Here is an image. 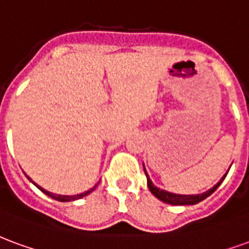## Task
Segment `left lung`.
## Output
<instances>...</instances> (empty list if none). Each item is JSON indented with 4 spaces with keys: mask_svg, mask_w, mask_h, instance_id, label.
Listing matches in <instances>:
<instances>
[{
    "mask_svg": "<svg viewBox=\"0 0 249 249\" xmlns=\"http://www.w3.org/2000/svg\"><path fill=\"white\" fill-rule=\"evenodd\" d=\"M144 167V166H143ZM144 172H146V168H144ZM228 174V172H227ZM227 174L224 177L221 178L220 182L217 183L216 186H213L211 190H208L204 194H199V195H178V194H171V192H167L164 190H160V188H158L152 184V182L150 180V178L147 175L146 172V177H147V186L150 188V191L154 196H157L159 200L164 201L167 204H174V206H190V204H196L199 201L204 200L206 197H208L211 195L212 192L216 191V188L221 184V182L224 180V178L227 177Z\"/></svg>",
    "mask_w": 249,
    "mask_h": 249,
    "instance_id": "obj_1",
    "label": "left lung"
}]
</instances>
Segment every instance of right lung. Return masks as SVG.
Masks as SVG:
<instances>
[{"instance_id":"obj_1","label":"right lung","mask_w":249,"mask_h":249,"mask_svg":"<svg viewBox=\"0 0 249 249\" xmlns=\"http://www.w3.org/2000/svg\"><path fill=\"white\" fill-rule=\"evenodd\" d=\"M28 178H29V177H28ZM29 179H30V178H29ZM30 180H32V179H30ZM34 184H36V183H34ZM36 186H37V184H36ZM37 187H38V188H39V190H41V191L43 192V194H46L48 196L53 197V199H55V200H59V201H70V200H77V199H81V197H83V196H86V195H89L90 192H92V191H94V190H95V187H97V184H95V186L92 187L91 190H89V191L83 192V194H79V195H72V196H65V195H55V194H52V192H49V191H46V190H43L42 187H39V186H37Z\"/></svg>"}]
</instances>
